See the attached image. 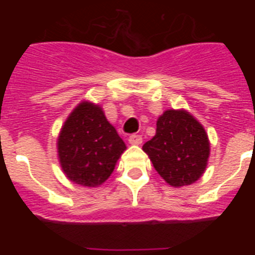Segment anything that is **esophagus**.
Listing matches in <instances>:
<instances>
[{
  "instance_id": "esophagus-1",
  "label": "esophagus",
  "mask_w": 255,
  "mask_h": 255,
  "mask_svg": "<svg viewBox=\"0 0 255 255\" xmlns=\"http://www.w3.org/2000/svg\"><path fill=\"white\" fill-rule=\"evenodd\" d=\"M141 141H143V138H141L140 135H130L129 136V143L131 144V145H140Z\"/></svg>"
}]
</instances>
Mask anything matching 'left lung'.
I'll return each mask as SVG.
<instances>
[{
    "label": "left lung",
    "instance_id": "obj_1",
    "mask_svg": "<svg viewBox=\"0 0 255 255\" xmlns=\"http://www.w3.org/2000/svg\"><path fill=\"white\" fill-rule=\"evenodd\" d=\"M153 167L173 188L191 185L208 164L211 143L203 125L186 110H167L155 135L143 145Z\"/></svg>",
    "mask_w": 255,
    "mask_h": 255
}]
</instances>
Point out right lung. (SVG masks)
<instances>
[{
    "instance_id": "right-lung-1",
    "label": "right lung",
    "mask_w": 255,
    "mask_h": 255,
    "mask_svg": "<svg viewBox=\"0 0 255 255\" xmlns=\"http://www.w3.org/2000/svg\"><path fill=\"white\" fill-rule=\"evenodd\" d=\"M126 150L102 107L79 103L64 123L57 138V154L65 176L74 184L97 188L111 176Z\"/></svg>"
}]
</instances>
